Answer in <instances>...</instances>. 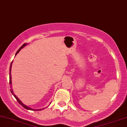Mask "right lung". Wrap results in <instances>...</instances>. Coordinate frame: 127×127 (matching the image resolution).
Masks as SVG:
<instances>
[{
  "label": "right lung",
  "instance_id": "obj_1",
  "mask_svg": "<svg viewBox=\"0 0 127 127\" xmlns=\"http://www.w3.org/2000/svg\"><path fill=\"white\" fill-rule=\"evenodd\" d=\"M26 45V43H24V44H23V45H22V46H21V47L20 48V49H18V51H17V52H16V54L15 55H17V54L19 52H20V51L21 50V49L23 48V47H24V46H25ZM12 62L11 63V67H10V68H9V71H10V73H9V84L10 85H11V84H12V82H11V67H12ZM11 93H12V94H13V95L14 96V97H15V98H16V100H17V101L19 103V104H21V105L23 106V107H24V108H25L26 109H27V110H36V109H32V108H30V107H27V106H26V105H24V104H23V103H22V102L20 101V100H19V98H18V97H17V96H16L15 94H14V92H13V91H12V87H11ZM42 109H42L41 110H42ZM37 110H40V109H37Z\"/></svg>",
  "mask_w": 127,
  "mask_h": 127
}]
</instances>
